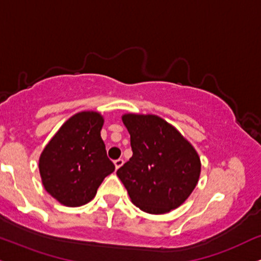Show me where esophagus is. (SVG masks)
Masks as SVG:
<instances>
[{
    "instance_id": "esophagus-1",
    "label": "esophagus",
    "mask_w": 261,
    "mask_h": 261,
    "mask_svg": "<svg viewBox=\"0 0 261 261\" xmlns=\"http://www.w3.org/2000/svg\"><path fill=\"white\" fill-rule=\"evenodd\" d=\"M123 162H124V161L123 160H122V159H118V160H116L115 161V167H116V169H118V168H120V167H122V166H123Z\"/></svg>"
}]
</instances>
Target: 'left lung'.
<instances>
[{"label":"left lung","mask_w":261,"mask_h":261,"mask_svg":"<svg viewBox=\"0 0 261 261\" xmlns=\"http://www.w3.org/2000/svg\"><path fill=\"white\" fill-rule=\"evenodd\" d=\"M133 156L117 170L132 203L150 214H165L188 199L201 174L195 147L156 115L124 114Z\"/></svg>","instance_id":"1"}]
</instances>
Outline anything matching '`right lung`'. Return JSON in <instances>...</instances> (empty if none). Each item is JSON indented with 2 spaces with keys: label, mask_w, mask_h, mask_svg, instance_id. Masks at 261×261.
<instances>
[{
  "label": "right lung",
  "mask_w": 261,
  "mask_h": 261,
  "mask_svg": "<svg viewBox=\"0 0 261 261\" xmlns=\"http://www.w3.org/2000/svg\"><path fill=\"white\" fill-rule=\"evenodd\" d=\"M104 117L96 111L71 116L42 151L38 168L46 191L66 207H80L115 170L100 137Z\"/></svg>",
  "instance_id": "obj_1"
}]
</instances>
